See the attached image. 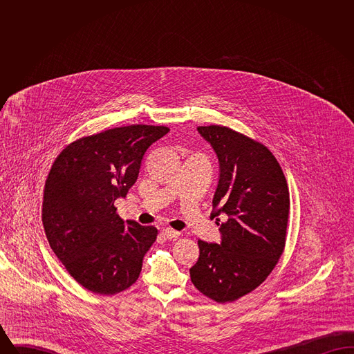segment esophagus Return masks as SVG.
<instances>
[{
	"instance_id": "1",
	"label": "esophagus",
	"mask_w": 354,
	"mask_h": 354,
	"mask_svg": "<svg viewBox=\"0 0 354 354\" xmlns=\"http://www.w3.org/2000/svg\"><path fill=\"white\" fill-rule=\"evenodd\" d=\"M162 235L165 236L166 239H176V237L180 236V232L174 231V230H171V228H165V230L162 231Z\"/></svg>"
}]
</instances>
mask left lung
Masks as SVG:
<instances>
[{
	"mask_svg": "<svg viewBox=\"0 0 354 354\" xmlns=\"http://www.w3.org/2000/svg\"><path fill=\"white\" fill-rule=\"evenodd\" d=\"M219 160L211 219L220 244L199 240L191 281L218 301H235L270 274L286 245L289 191L276 158L261 143L223 126H201ZM226 219L219 223V216Z\"/></svg>",
	"mask_w": 354,
	"mask_h": 354,
	"instance_id": "left-lung-1",
	"label": "left lung"
}]
</instances>
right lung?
<instances>
[{
	"label": "right lung",
	"mask_w": 354,
	"mask_h": 354,
	"mask_svg": "<svg viewBox=\"0 0 354 354\" xmlns=\"http://www.w3.org/2000/svg\"><path fill=\"white\" fill-rule=\"evenodd\" d=\"M169 131L133 124L81 138L51 167L42 204L45 234L68 273L94 293L115 295L133 286L156 240L155 227L124 223L114 202L126 198L145 153Z\"/></svg>",
	"instance_id": "1"
}]
</instances>
